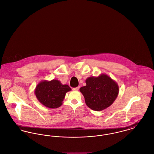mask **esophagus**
Segmentation results:
<instances>
[{"label":"esophagus","instance_id":"34e87169","mask_svg":"<svg viewBox=\"0 0 154 154\" xmlns=\"http://www.w3.org/2000/svg\"><path fill=\"white\" fill-rule=\"evenodd\" d=\"M79 89H80V87H76V88H72V90L78 91Z\"/></svg>","mask_w":154,"mask_h":154}]
</instances>
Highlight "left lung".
<instances>
[{
	"mask_svg": "<svg viewBox=\"0 0 154 154\" xmlns=\"http://www.w3.org/2000/svg\"><path fill=\"white\" fill-rule=\"evenodd\" d=\"M85 82L87 85L81 87L80 90L86 105L94 110L100 111L108 108L118 97V85L107 75L91 77Z\"/></svg>",
	"mask_w": 154,
	"mask_h": 154,
	"instance_id": "left-lung-1",
	"label": "left lung"
}]
</instances>
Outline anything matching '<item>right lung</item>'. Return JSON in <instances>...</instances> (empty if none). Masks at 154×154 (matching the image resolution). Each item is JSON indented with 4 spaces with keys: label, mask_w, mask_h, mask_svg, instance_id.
Wrapping results in <instances>:
<instances>
[{
    "label": "right lung",
    "mask_w": 154,
    "mask_h": 154,
    "mask_svg": "<svg viewBox=\"0 0 154 154\" xmlns=\"http://www.w3.org/2000/svg\"><path fill=\"white\" fill-rule=\"evenodd\" d=\"M71 90L68 85L56 80L41 82L36 86L35 95L38 100L49 108H57L62 104L66 93Z\"/></svg>",
    "instance_id": "1"
}]
</instances>
